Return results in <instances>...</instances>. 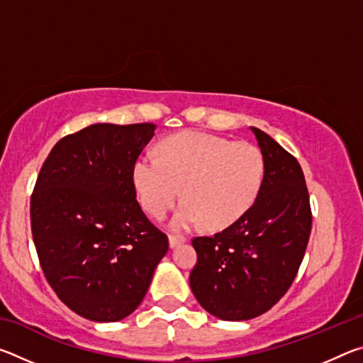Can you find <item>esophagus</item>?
<instances>
[{
	"label": "esophagus",
	"mask_w": 363,
	"mask_h": 363,
	"mask_svg": "<svg viewBox=\"0 0 363 363\" xmlns=\"http://www.w3.org/2000/svg\"><path fill=\"white\" fill-rule=\"evenodd\" d=\"M186 240H187L186 237L176 235V233H169V247H171V248L177 247V245H181V243H184Z\"/></svg>",
	"instance_id": "34e87169"
}]
</instances>
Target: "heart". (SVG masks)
Wrapping results in <instances>:
<instances>
[{
  "instance_id": "1",
  "label": "heart",
  "mask_w": 363,
  "mask_h": 363,
  "mask_svg": "<svg viewBox=\"0 0 363 363\" xmlns=\"http://www.w3.org/2000/svg\"><path fill=\"white\" fill-rule=\"evenodd\" d=\"M158 156L140 155L133 169L140 203L162 218L181 196L174 214L177 229L205 220L211 229L227 227L253 203L264 176L262 153L255 144L230 143L199 131L164 139Z\"/></svg>"
}]
</instances>
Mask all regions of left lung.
I'll return each mask as SVG.
<instances>
[{"label":"left lung","mask_w":363,"mask_h":363,"mask_svg":"<svg viewBox=\"0 0 363 363\" xmlns=\"http://www.w3.org/2000/svg\"><path fill=\"white\" fill-rule=\"evenodd\" d=\"M264 160L259 192L235 223L213 237H195L190 288L211 315L250 320L291 286L309 242V192L298 160L251 126Z\"/></svg>","instance_id":"1"}]
</instances>
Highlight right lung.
<instances>
[{
    "label": "right lung",
    "instance_id": "obj_1",
    "mask_svg": "<svg viewBox=\"0 0 363 363\" xmlns=\"http://www.w3.org/2000/svg\"><path fill=\"white\" fill-rule=\"evenodd\" d=\"M152 123H97L49 152L32 200L33 242L48 284L75 314L121 320L143 303L168 237L136 200L133 169Z\"/></svg>",
    "mask_w": 363,
    "mask_h": 363
}]
</instances>
